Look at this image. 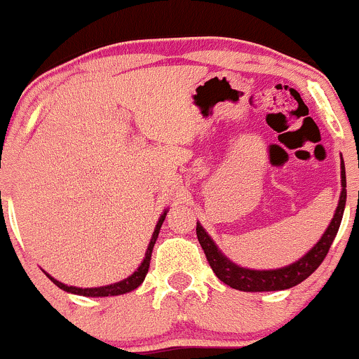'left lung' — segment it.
Masks as SVG:
<instances>
[{"label":"left lung","mask_w":359,"mask_h":359,"mask_svg":"<svg viewBox=\"0 0 359 359\" xmlns=\"http://www.w3.org/2000/svg\"><path fill=\"white\" fill-rule=\"evenodd\" d=\"M342 161V157H341ZM341 196H339L337 209L334 212V217L330 221L329 227L322 238L308 250V253L299 258V260L292 262V264L286 265L280 269H271V271H255V269H246L241 265L234 264L229 260L224 253L219 250L214 240L209 236L203 226L196 222V238H198L200 246L205 252L207 260H209L212 271L215 276L222 280V283L231 286L233 289L245 292H262V291H283V289H289L292 286H298L303 283L308 276H311L322 264L323 258L329 253L330 245H332L335 234H337L339 226H341L342 214H344L346 207V168L344 161L341 163Z\"/></svg>","instance_id":"8db88e82"}]
</instances>
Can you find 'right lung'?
<instances>
[{"label": "right lung", "mask_w": 359, "mask_h": 359, "mask_svg": "<svg viewBox=\"0 0 359 359\" xmlns=\"http://www.w3.org/2000/svg\"><path fill=\"white\" fill-rule=\"evenodd\" d=\"M165 214H168V209H165V210L163 212V214H161L159 221H157L156 229H154L152 238H150V243H149V246H147V252H145V257H144V260H142V264L138 265V269L132 273V276H128V277H126V279L119 280V283L107 284V286H101V287H76V286H67V284L60 283V280L55 279V277L49 276L48 272H44V273L49 277V279L53 280V283L56 284L57 287L63 289V291L72 292V294L88 296V298H104V296H119V294H125V292L133 291V289H137L138 286H140L142 283H144L145 276H147L149 265H150V257H152L154 245H156L157 236H159V231H161V226H163V222H164V219H165Z\"/></svg>", "instance_id": "1"}]
</instances>
